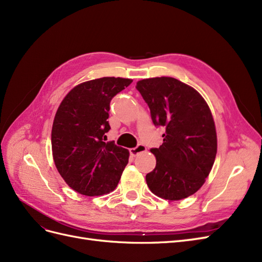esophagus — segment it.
<instances>
[{"label":"esophagus","mask_w":262,"mask_h":262,"mask_svg":"<svg viewBox=\"0 0 262 262\" xmlns=\"http://www.w3.org/2000/svg\"><path fill=\"white\" fill-rule=\"evenodd\" d=\"M145 150H146V146H145V145H143V144H138L136 147L130 148V154H131L132 156H138L139 154L145 152Z\"/></svg>","instance_id":"34e87169"}]
</instances>
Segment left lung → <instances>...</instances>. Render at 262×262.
Masks as SVG:
<instances>
[{
  "mask_svg": "<svg viewBox=\"0 0 262 262\" xmlns=\"http://www.w3.org/2000/svg\"><path fill=\"white\" fill-rule=\"evenodd\" d=\"M152 121L163 126V144L152 148L155 168L146 184L155 195L176 201L204 184L215 161L217 139L211 110L191 86L173 77L145 78L137 83Z\"/></svg>",
  "mask_w": 262,
  "mask_h": 262,
  "instance_id": "8db88e82",
  "label": "left lung"
}]
</instances>
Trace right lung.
<instances>
[{"instance_id":"obj_1","label":"right lung","mask_w":262,"mask_h":262,"mask_svg":"<svg viewBox=\"0 0 262 262\" xmlns=\"http://www.w3.org/2000/svg\"><path fill=\"white\" fill-rule=\"evenodd\" d=\"M132 83L101 77L78 84L55 114L52 155L61 177L76 192L94 196L114 191L129 162V150L105 142L110 101Z\"/></svg>"}]
</instances>
